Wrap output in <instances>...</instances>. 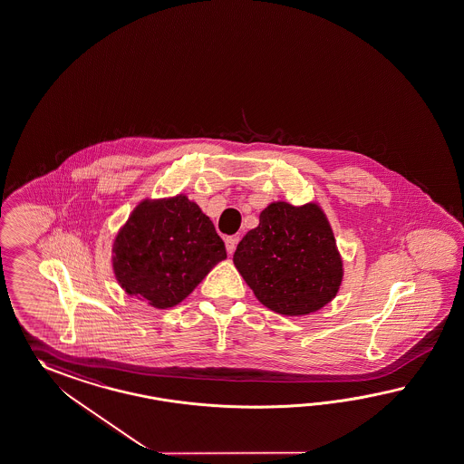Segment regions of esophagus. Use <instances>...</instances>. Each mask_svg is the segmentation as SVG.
Instances as JSON below:
<instances>
[{"mask_svg":"<svg viewBox=\"0 0 464 464\" xmlns=\"http://www.w3.org/2000/svg\"><path fill=\"white\" fill-rule=\"evenodd\" d=\"M237 239H239L237 237H227V239H225V243H227V253H229V255H233V253H235V249H237Z\"/></svg>","mask_w":464,"mask_h":464,"instance_id":"1","label":"esophagus"}]
</instances>
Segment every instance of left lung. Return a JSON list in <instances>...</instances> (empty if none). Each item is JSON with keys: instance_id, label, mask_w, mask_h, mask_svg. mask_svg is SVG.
I'll use <instances>...</instances> for the list:
<instances>
[{"instance_id": "8db88e82", "label": "left lung", "mask_w": 464, "mask_h": 464, "mask_svg": "<svg viewBox=\"0 0 464 464\" xmlns=\"http://www.w3.org/2000/svg\"><path fill=\"white\" fill-rule=\"evenodd\" d=\"M235 266L260 304L280 315L314 314L339 294L343 261L316 203L268 204L237 243Z\"/></svg>"}]
</instances>
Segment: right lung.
<instances>
[{
  "mask_svg": "<svg viewBox=\"0 0 464 464\" xmlns=\"http://www.w3.org/2000/svg\"><path fill=\"white\" fill-rule=\"evenodd\" d=\"M225 258L215 225L184 194L142 199L113 239L117 282L159 310L181 304Z\"/></svg>",
  "mask_w": 464,
  "mask_h": 464,
  "instance_id": "1",
  "label": "right lung"
}]
</instances>
